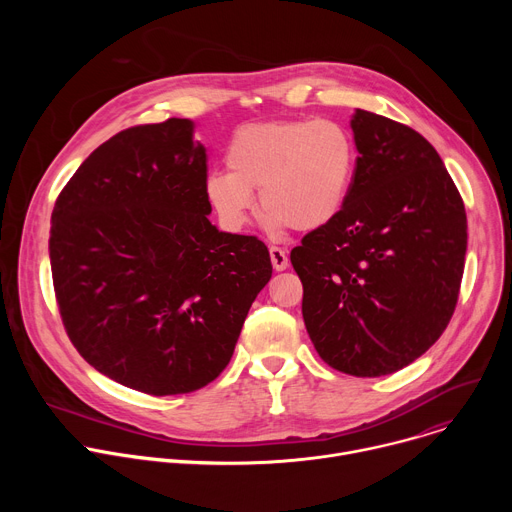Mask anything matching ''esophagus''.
<instances>
[{
    "mask_svg": "<svg viewBox=\"0 0 512 512\" xmlns=\"http://www.w3.org/2000/svg\"><path fill=\"white\" fill-rule=\"evenodd\" d=\"M269 257H271V263H273V269H275V271L287 269V265H289L287 253H285L281 247H271V249H269Z\"/></svg>",
    "mask_w": 512,
    "mask_h": 512,
    "instance_id": "esophagus-1",
    "label": "esophagus"
}]
</instances>
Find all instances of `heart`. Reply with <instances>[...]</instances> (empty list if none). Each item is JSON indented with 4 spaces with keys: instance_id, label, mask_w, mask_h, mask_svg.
<instances>
[{
    "instance_id": "obj_1",
    "label": "heart",
    "mask_w": 512,
    "mask_h": 512,
    "mask_svg": "<svg viewBox=\"0 0 512 512\" xmlns=\"http://www.w3.org/2000/svg\"><path fill=\"white\" fill-rule=\"evenodd\" d=\"M225 162L229 170L206 176L204 196L227 229L247 225L259 190L269 229L318 231L344 210L358 152L336 121L285 119L241 127Z\"/></svg>"
}]
</instances>
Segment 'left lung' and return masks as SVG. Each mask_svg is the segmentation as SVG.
Listing matches in <instances>:
<instances>
[{"mask_svg": "<svg viewBox=\"0 0 512 512\" xmlns=\"http://www.w3.org/2000/svg\"><path fill=\"white\" fill-rule=\"evenodd\" d=\"M352 190L334 221L291 251L320 358L352 377L391 375L446 330L468 223L462 196L415 129L356 109Z\"/></svg>", "mask_w": 512, "mask_h": 512, "instance_id": "obj_1", "label": "left lung"}]
</instances>
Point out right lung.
<instances>
[{"label":"right lung","instance_id":"add662e5","mask_svg":"<svg viewBox=\"0 0 512 512\" xmlns=\"http://www.w3.org/2000/svg\"><path fill=\"white\" fill-rule=\"evenodd\" d=\"M190 119L129 127L60 192L50 267L66 334L101 375L164 397L225 371L271 279L257 237L218 231Z\"/></svg>","mask_w":512,"mask_h":512}]
</instances>
